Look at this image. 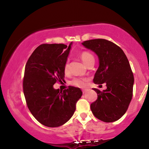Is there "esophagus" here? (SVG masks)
Instances as JSON below:
<instances>
[{
  "label": "esophagus",
  "mask_w": 149,
  "mask_h": 149,
  "mask_svg": "<svg viewBox=\"0 0 149 149\" xmlns=\"http://www.w3.org/2000/svg\"><path fill=\"white\" fill-rule=\"evenodd\" d=\"M87 91H88V90H87V89H85V90H83V93L85 94V92H86Z\"/></svg>",
  "instance_id": "1"
}]
</instances>
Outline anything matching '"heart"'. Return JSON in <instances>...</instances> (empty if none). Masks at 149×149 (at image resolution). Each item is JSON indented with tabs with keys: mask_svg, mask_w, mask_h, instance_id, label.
Masks as SVG:
<instances>
[{
	"mask_svg": "<svg viewBox=\"0 0 149 149\" xmlns=\"http://www.w3.org/2000/svg\"><path fill=\"white\" fill-rule=\"evenodd\" d=\"M80 58H81L82 61H83V63H84L86 66L91 61L95 60V58H94L93 55L88 52H82L81 54H80ZM68 71H69V64H68V62H66L64 65V72L67 73ZM71 83L73 85H75V86L76 87L83 88V87H85V85H86V80L80 78H74V79H73L72 81L71 82Z\"/></svg>",
	"mask_w": 149,
	"mask_h": 149,
	"instance_id": "obj_1",
	"label": "heart"
}]
</instances>
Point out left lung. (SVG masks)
I'll list each match as a JSON object with an SVG mask.
<instances>
[{
  "label": "left lung",
  "instance_id": "left-lung-1",
  "mask_svg": "<svg viewBox=\"0 0 149 149\" xmlns=\"http://www.w3.org/2000/svg\"><path fill=\"white\" fill-rule=\"evenodd\" d=\"M85 48L97 54L99 67L94 77L95 84H107V89L97 93V100L90 109L97 118L106 123L118 120L127 111L132 97L134 76L125 54L120 47L105 39L82 42Z\"/></svg>",
  "mask_w": 149,
  "mask_h": 149
}]
</instances>
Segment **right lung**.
<instances>
[{
	"instance_id": "obj_1",
	"label": "right lung",
	"mask_w": 149,
	"mask_h": 149,
	"mask_svg": "<svg viewBox=\"0 0 149 149\" xmlns=\"http://www.w3.org/2000/svg\"><path fill=\"white\" fill-rule=\"evenodd\" d=\"M71 45L42 44L26 64L23 90L27 107L33 117L47 127H59L69 120L83 95L78 88L69 86L59 92L53 87L57 80L64 81V65Z\"/></svg>"
}]
</instances>
